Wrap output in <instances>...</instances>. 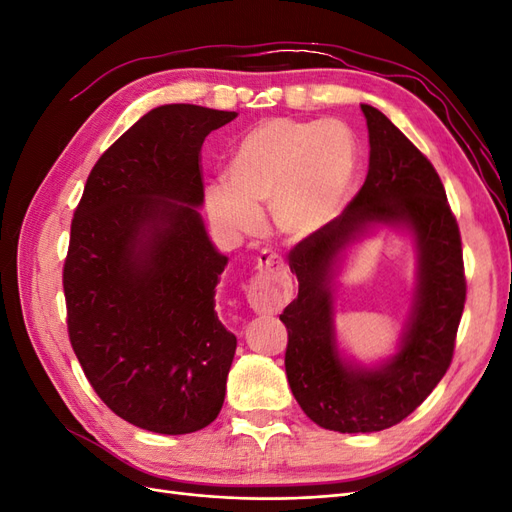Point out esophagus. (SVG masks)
I'll return each instance as SVG.
<instances>
[{
  "label": "esophagus",
  "instance_id": "1",
  "mask_svg": "<svg viewBox=\"0 0 512 512\" xmlns=\"http://www.w3.org/2000/svg\"><path fill=\"white\" fill-rule=\"evenodd\" d=\"M292 294L286 262L273 252H262L254 280L247 286V303L256 314H277Z\"/></svg>",
  "mask_w": 512,
  "mask_h": 512
}]
</instances>
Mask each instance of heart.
<instances>
[{"label": "heart", "instance_id": "1", "mask_svg": "<svg viewBox=\"0 0 512 512\" xmlns=\"http://www.w3.org/2000/svg\"><path fill=\"white\" fill-rule=\"evenodd\" d=\"M359 168V145L342 121L273 117L247 130L232 151L226 179L209 181L205 209L228 237L254 235L269 205L286 241H305L344 207Z\"/></svg>", "mask_w": 512, "mask_h": 512}]
</instances>
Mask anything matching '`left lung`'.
I'll use <instances>...</instances> for the list:
<instances>
[{"instance_id":"8db88e82","label":"left lung","mask_w":512,"mask_h":512,"mask_svg":"<svg viewBox=\"0 0 512 512\" xmlns=\"http://www.w3.org/2000/svg\"><path fill=\"white\" fill-rule=\"evenodd\" d=\"M369 168L348 209L290 252L299 297L288 329L286 376L303 412L324 429L371 433L404 421L446 374L466 303L459 226L436 168L378 108L361 104ZM382 227L413 239V305L396 352L374 366L346 355L334 324V277L349 247Z\"/></svg>"}]
</instances>
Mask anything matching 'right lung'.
I'll list each match as a JSON object with an SVG mask.
<instances>
[{"label":"right lung","mask_w":512,"mask_h":512,"mask_svg":"<svg viewBox=\"0 0 512 512\" xmlns=\"http://www.w3.org/2000/svg\"><path fill=\"white\" fill-rule=\"evenodd\" d=\"M237 113L164 104L91 170L64 265L68 333L89 384L136 427L181 436L218 418L237 337L215 312L198 153Z\"/></svg>","instance_id":"right-lung-1"}]
</instances>
